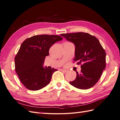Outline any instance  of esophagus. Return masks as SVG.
I'll use <instances>...</instances> for the list:
<instances>
[{"label": "esophagus", "instance_id": "34e87169", "mask_svg": "<svg viewBox=\"0 0 120 120\" xmlns=\"http://www.w3.org/2000/svg\"><path fill=\"white\" fill-rule=\"evenodd\" d=\"M61 71H62L63 72H65V73H66V72H67V70H65V69H61Z\"/></svg>", "mask_w": 120, "mask_h": 120}]
</instances>
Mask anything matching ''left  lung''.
I'll return each mask as SVG.
<instances>
[{"label":"left lung","mask_w":120,"mask_h":120,"mask_svg":"<svg viewBox=\"0 0 120 120\" xmlns=\"http://www.w3.org/2000/svg\"><path fill=\"white\" fill-rule=\"evenodd\" d=\"M61 36L75 45L74 61L82 64L81 73L70 84L79 89H88L96 84L106 66L105 51L96 37L85 32L63 33Z\"/></svg>","instance_id":"8db88e82"}]
</instances>
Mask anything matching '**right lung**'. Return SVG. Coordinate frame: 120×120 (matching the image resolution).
Here are the masks:
<instances>
[{
  "mask_svg": "<svg viewBox=\"0 0 120 120\" xmlns=\"http://www.w3.org/2000/svg\"><path fill=\"white\" fill-rule=\"evenodd\" d=\"M62 38L57 35H37L26 39L15 57V70L21 82L28 90L36 91L48 85L57 70L43 67L51 46Z\"/></svg>",
  "mask_w": 120,
  "mask_h": 120,
  "instance_id": "add662e5",
  "label": "right lung"
}]
</instances>
